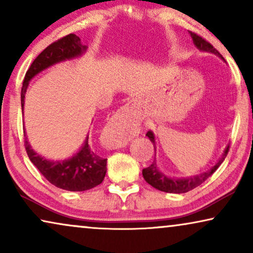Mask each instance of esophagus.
<instances>
[{"mask_svg":"<svg viewBox=\"0 0 253 253\" xmlns=\"http://www.w3.org/2000/svg\"><path fill=\"white\" fill-rule=\"evenodd\" d=\"M132 103H127L122 108V112H129L132 108ZM115 120V119H114ZM105 138L107 145L112 148H120L126 146L130 139L129 130L123 123H117L113 121V123L106 129Z\"/></svg>","mask_w":253,"mask_h":253,"instance_id":"esophagus-1","label":"esophagus"}]
</instances>
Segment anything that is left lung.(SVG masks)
<instances>
[{
    "mask_svg": "<svg viewBox=\"0 0 253 253\" xmlns=\"http://www.w3.org/2000/svg\"><path fill=\"white\" fill-rule=\"evenodd\" d=\"M190 36H191L193 43L195 46L198 48L199 50L202 51H209V53H213L217 55V56L221 57L223 60L222 55H221L219 51H217L215 48H214L212 44H211L209 41H206L204 38H202L198 34H196L195 32H191L190 31ZM146 136L150 138V140L153 143V145H155V140H154V134L152 131H148L146 133ZM154 151H155V146H154ZM228 152H229V145L226 147L224 150L222 157L220 158V160L216 162L215 166H213L210 170H207L205 172H202V174L196 175V176H191V177L188 178H174V177H168L165 174L158 169L157 166V161L152 162L151 166H148L147 168L143 169V176L144 179L146 181L148 184L153 186V188L160 190V191L164 192H169V193H184L188 192L190 190L197 188V186L202 184L206 181L210 176L213 175V172L216 170L217 168L220 167V165L222 164L224 159H226Z\"/></svg>",
    "mask_w": 253,
    "mask_h": 253,
    "instance_id": "8db88e82",
    "label": "left lung"
}]
</instances>
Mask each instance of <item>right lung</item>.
Masks as SVG:
<instances>
[{"label": "right lung", "instance_id": "right-lung-1", "mask_svg": "<svg viewBox=\"0 0 253 253\" xmlns=\"http://www.w3.org/2000/svg\"><path fill=\"white\" fill-rule=\"evenodd\" d=\"M86 49L87 47L82 43L79 37L71 33L55 41L41 51L30 65L24 78L22 94H20L22 110L24 109V99H25L29 82L34 76L58 62L79 56ZM24 143L31 162L39 169L48 182L57 188L68 191H85L99 185L105 178L107 159L99 157L92 150L88 145V136L86 137L85 143L78 153L63 161L47 160L32 150L27 138H25Z\"/></svg>", "mask_w": 253, "mask_h": 253}]
</instances>
